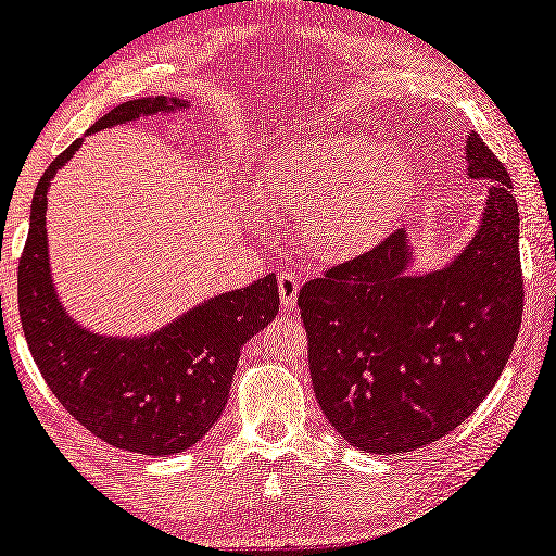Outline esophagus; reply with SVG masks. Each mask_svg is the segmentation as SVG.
<instances>
[{"instance_id":"34e87169","label":"esophagus","mask_w":556,"mask_h":556,"mask_svg":"<svg viewBox=\"0 0 556 556\" xmlns=\"http://www.w3.org/2000/svg\"><path fill=\"white\" fill-rule=\"evenodd\" d=\"M279 288V301H282V308H292L298 303V290H301V279H298L295 271L290 268H282L277 277Z\"/></svg>"}]
</instances>
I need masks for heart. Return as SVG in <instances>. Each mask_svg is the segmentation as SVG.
Wrapping results in <instances>:
<instances>
[{
  "label": "heart",
  "instance_id": "obj_1",
  "mask_svg": "<svg viewBox=\"0 0 556 556\" xmlns=\"http://www.w3.org/2000/svg\"><path fill=\"white\" fill-rule=\"evenodd\" d=\"M264 192L274 208L303 224L316 261L343 264L399 224L417 192V163L401 144L367 134H316L274 152Z\"/></svg>",
  "mask_w": 556,
  "mask_h": 556
}]
</instances>
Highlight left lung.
<instances>
[{"label": "left lung", "mask_w": 556, "mask_h": 556, "mask_svg": "<svg viewBox=\"0 0 556 556\" xmlns=\"http://www.w3.org/2000/svg\"><path fill=\"white\" fill-rule=\"evenodd\" d=\"M469 179L491 181L478 231L435 271L412 268L399 229L298 292L321 414L367 454H404L459 427L491 393L522 321L520 211L478 134Z\"/></svg>", "instance_id": "left-lung-1"}]
</instances>
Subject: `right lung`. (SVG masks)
<instances>
[{
  "mask_svg": "<svg viewBox=\"0 0 556 556\" xmlns=\"http://www.w3.org/2000/svg\"><path fill=\"white\" fill-rule=\"evenodd\" d=\"M187 108L176 97H142L110 110L87 134ZM78 148L81 139L36 185L17 266L23 334L60 404L97 438L134 454H179L222 417L242 345L279 311L277 277L213 295L148 334L121 338L84 327L60 301L47 245V194Z\"/></svg>",
  "mask_w": 556,
  "mask_h": 556,
  "instance_id": "add662e5",
  "label": "right lung"
}]
</instances>
